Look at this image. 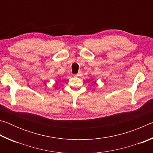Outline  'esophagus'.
Returning a JSON list of instances; mask_svg holds the SVG:
<instances>
[{"label": "esophagus", "mask_w": 153, "mask_h": 153, "mask_svg": "<svg viewBox=\"0 0 153 153\" xmlns=\"http://www.w3.org/2000/svg\"><path fill=\"white\" fill-rule=\"evenodd\" d=\"M81 74H82V72H81V71H79V73H78V74H75V75H74V76L75 77H77V76H80V75H81Z\"/></svg>", "instance_id": "esophagus-1"}]
</instances>
